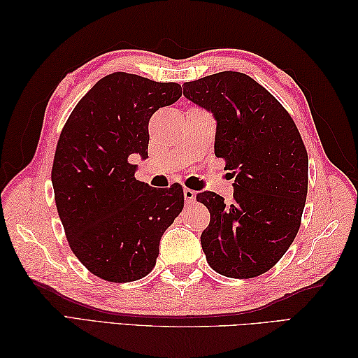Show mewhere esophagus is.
I'll return each instance as SVG.
<instances>
[{"label": "esophagus", "instance_id": "34e87169", "mask_svg": "<svg viewBox=\"0 0 358 358\" xmlns=\"http://www.w3.org/2000/svg\"><path fill=\"white\" fill-rule=\"evenodd\" d=\"M183 194H185L186 204H191V203H194V201H195V195H196V192H195V191H192V189L185 187V189H183Z\"/></svg>", "mask_w": 358, "mask_h": 358}]
</instances>
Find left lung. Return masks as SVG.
<instances>
[{
  "mask_svg": "<svg viewBox=\"0 0 358 358\" xmlns=\"http://www.w3.org/2000/svg\"><path fill=\"white\" fill-rule=\"evenodd\" d=\"M183 95L212 113L215 155L235 177L229 203L210 191L196 195L210 212L203 252L222 275H262L292 245L305 209L308 154L299 129L245 73L226 71L185 83Z\"/></svg>",
  "mask_w": 358,
  "mask_h": 358,
  "instance_id": "obj_1",
  "label": "left lung"
}]
</instances>
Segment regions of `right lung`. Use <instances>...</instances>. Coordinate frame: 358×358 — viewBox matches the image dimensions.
<instances>
[{
    "mask_svg": "<svg viewBox=\"0 0 358 358\" xmlns=\"http://www.w3.org/2000/svg\"><path fill=\"white\" fill-rule=\"evenodd\" d=\"M180 96L177 83L110 73L81 98L59 135L52 167L58 215L73 254L103 280L148 275L183 210V187L141 183L129 159L148 157L150 117Z\"/></svg>",
    "mask_w": 358,
    "mask_h": 358,
    "instance_id": "add662e5",
    "label": "right lung"
}]
</instances>
